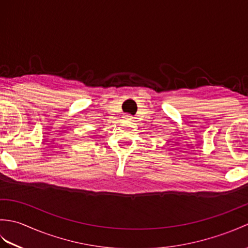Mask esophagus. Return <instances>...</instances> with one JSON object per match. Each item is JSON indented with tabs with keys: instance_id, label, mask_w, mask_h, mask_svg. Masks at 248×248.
Wrapping results in <instances>:
<instances>
[{
	"instance_id": "1",
	"label": "esophagus",
	"mask_w": 248,
	"mask_h": 248,
	"mask_svg": "<svg viewBox=\"0 0 248 248\" xmlns=\"http://www.w3.org/2000/svg\"><path fill=\"white\" fill-rule=\"evenodd\" d=\"M124 118L125 119V120H132V116H131L130 114H125L124 116Z\"/></svg>"
}]
</instances>
